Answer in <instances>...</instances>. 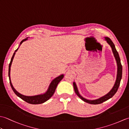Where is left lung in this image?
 Here are the masks:
<instances>
[{
    "mask_svg": "<svg viewBox=\"0 0 129 129\" xmlns=\"http://www.w3.org/2000/svg\"><path fill=\"white\" fill-rule=\"evenodd\" d=\"M104 39H105V40L107 42V43L110 46L112 51H113V53L114 54L115 59L116 60V64H117L116 78L113 88L111 89V90L108 93V94H106V95L103 96H101L100 98L97 99L90 100H87L86 99L82 96L79 92L78 87H77V85H76L75 82V81L73 82L74 89L75 92L76 94V95H77L82 100L85 101V102L90 104H94V105H95V104H99L102 103L104 102V101L108 100L109 99H110L111 98L113 97V96L115 94L116 91H117V89H118L120 85V81H121V78H122V65L121 64V61H120V59L119 55V54L117 53L114 44L113 43V42H112L110 38L108 37H104Z\"/></svg>",
    "mask_w": 129,
    "mask_h": 129,
    "instance_id": "left-lung-1",
    "label": "left lung"
}]
</instances>
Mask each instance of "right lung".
Instances as JSON below:
<instances>
[{"mask_svg":"<svg viewBox=\"0 0 129 129\" xmlns=\"http://www.w3.org/2000/svg\"><path fill=\"white\" fill-rule=\"evenodd\" d=\"M28 39V37L25 38V39L21 41L20 43V44H19V47L15 51L14 53L12 59H11V61H10V62L9 64V72H8V76H9L10 84L11 87H12V89H13V91L14 92L15 94L17 95L18 97L21 98V99L23 100L24 101H26V102H27V103H29V104H42V103H45V101L48 100L49 99H50L52 96L53 95L55 91V89L56 88L57 84H59V82L62 80L63 78H64V75L62 74H61L60 75L57 76L56 78L54 79L53 80L51 81L50 84H49V86L48 87L47 90H46V91L44 93H43V94H41L37 95H33V96H26V95H24L23 94H20V93H19L18 91H16L14 87V86H13L12 82H11L10 68H11V66H12L13 60L14 57L16 52L18 51L19 46H20V45L23 42H25V41H26Z\"/></svg>","mask_w":129,"mask_h":129,"instance_id":"add662e5","label":"right lung"}]
</instances>
